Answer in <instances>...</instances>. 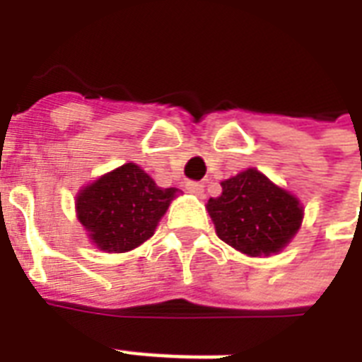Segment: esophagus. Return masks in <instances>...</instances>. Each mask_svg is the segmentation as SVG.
Here are the masks:
<instances>
[{
	"label": "esophagus",
	"mask_w": 362,
	"mask_h": 362,
	"mask_svg": "<svg viewBox=\"0 0 362 362\" xmlns=\"http://www.w3.org/2000/svg\"><path fill=\"white\" fill-rule=\"evenodd\" d=\"M186 189L192 193V195H195V197H203L204 195V186L201 182H187Z\"/></svg>",
	"instance_id": "1"
}]
</instances>
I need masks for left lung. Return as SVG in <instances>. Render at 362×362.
<instances>
[{
    "label": "left lung",
    "mask_w": 362,
    "mask_h": 362,
    "mask_svg": "<svg viewBox=\"0 0 362 362\" xmlns=\"http://www.w3.org/2000/svg\"><path fill=\"white\" fill-rule=\"evenodd\" d=\"M206 209L218 237L252 257L284 250L300 229L304 212L295 195L257 169L221 182V195Z\"/></svg>",
    "instance_id": "8db88e82"
}]
</instances>
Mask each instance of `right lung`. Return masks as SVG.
I'll use <instances>...</instances> for the list:
<instances>
[{
  "mask_svg": "<svg viewBox=\"0 0 362 362\" xmlns=\"http://www.w3.org/2000/svg\"><path fill=\"white\" fill-rule=\"evenodd\" d=\"M178 193L159 187L135 163L107 173L76 197V218L103 252L124 253L152 237Z\"/></svg>",
  "mask_w": 362,
  "mask_h": 362,
  "instance_id": "obj_1",
  "label": "right lung"
}]
</instances>
